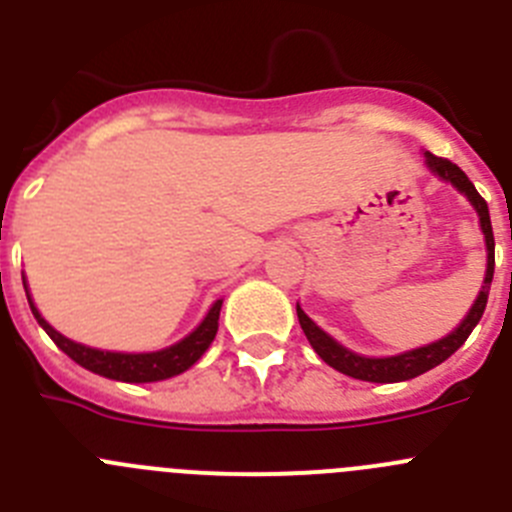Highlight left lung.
Here are the masks:
<instances>
[{"instance_id":"obj_1","label":"left lung","mask_w":512,"mask_h":512,"mask_svg":"<svg viewBox=\"0 0 512 512\" xmlns=\"http://www.w3.org/2000/svg\"><path fill=\"white\" fill-rule=\"evenodd\" d=\"M425 164H428V169H431L433 174H438L441 179L454 184L461 194H467V200L472 202L474 210H477L479 225H482V233H485V243H487L485 284H482V292H479L477 302L472 305L469 315L461 320V325L451 333V336L441 338V341L431 343V346L415 348V351H408V354L387 356V359H366V356L348 351V348H343L341 343L333 341L328 333H323V330H320L318 325L312 323L305 312L300 310V305H297V318H300L302 330H305L310 346L315 348V354H318L328 366H333V369H338L341 374H346V377L384 384V382H405V379H413L418 377V374H425L428 369H433V366L443 364V361L449 359L456 348L464 346V341H467L469 333H472L474 325L479 323V318H482V312H485L487 307L492 274H495V235H492L490 210H487L485 197L474 189V184L469 182V176L464 174L459 166L451 164L449 158H438L433 156V153H425Z\"/></svg>"}]
</instances>
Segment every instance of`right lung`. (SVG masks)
Returning <instances> with one entry per match:
<instances>
[{"mask_svg":"<svg viewBox=\"0 0 512 512\" xmlns=\"http://www.w3.org/2000/svg\"><path fill=\"white\" fill-rule=\"evenodd\" d=\"M27 302H30L35 320L43 325L45 333L51 336V341L61 348L63 354L74 359L79 366H84V369H89V372L99 374V377L117 379V382H158V379H169L187 372L189 366L205 354L207 346L215 338L217 318H220V307H223V300H217L210 307V312H207V318L184 341L174 343V346L164 348V351H153V354H112V351H99V348H89L69 341V338L61 336L58 330H53L51 325L40 318V312L35 310L30 297H27Z\"/></svg>","mask_w":512,"mask_h":512,"instance_id":"add662e5","label":"right lung"}]
</instances>
